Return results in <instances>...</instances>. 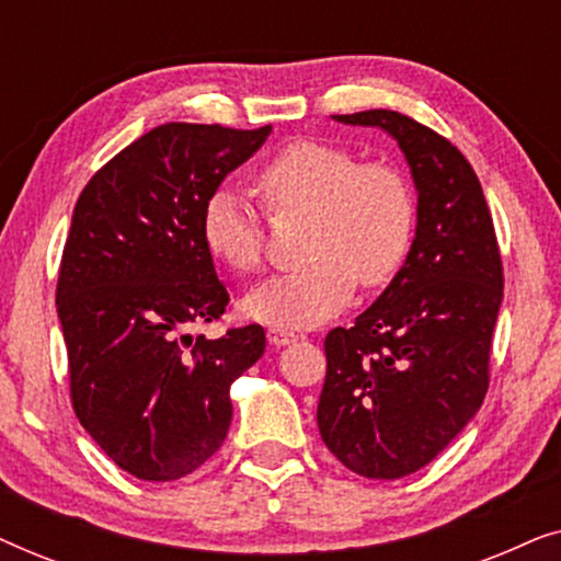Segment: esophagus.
<instances>
[{"mask_svg": "<svg viewBox=\"0 0 561 561\" xmlns=\"http://www.w3.org/2000/svg\"><path fill=\"white\" fill-rule=\"evenodd\" d=\"M296 340H298V334L290 332V329H286V327H271V329H267V342L275 344V347H286V344L296 342Z\"/></svg>", "mask_w": 561, "mask_h": 561, "instance_id": "1", "label": "esophagus"}]
</instances>
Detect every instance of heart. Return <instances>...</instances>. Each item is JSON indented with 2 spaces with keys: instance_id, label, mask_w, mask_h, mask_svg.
Segmentation results:
<instances>
[{
  "instance_id": "obj_1",
  "label": "heart",
  "mask_w": 561,
  "mask_h": 561,
  "mask_svg": "<svg viewBox=\"0 0 561 561\" xmlns=\"http://www.w3.org/2000/svg\"><path fill=\"white\" fill-rule=\"evenodd\" d=\"M267 209H309L306 263L275 273L242 298L250 319L280 327L319 324L365 288L396 278L413 248L416 198L396 165L359 163L340 145L296 140L255 173ZM202 240L221 265L255 271L265 221L234 186H217L202 209Z\"/></svg>"
}]
</instances>
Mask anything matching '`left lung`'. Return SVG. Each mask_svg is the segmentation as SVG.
I'll list each match as a JSON object with an SVG mask.
<instances>
[{"mask_svg":"<svg viewBox=\"0 0 561 561\" xmlns=\"http://www.w3.org/2000/svg\"><path fill=\"white\" fill-rule=\"evenodd\" d=\"M393 137L419 194L401 271L350 329L327 334L317 424L347 470L398 480L432 462L488 393L503 301L493 217L467 158L405 114H334Z\"/></svg>","mask_w":561,"mask_h":561,"instance_id":"left-lung-1","label":"left lung"}]
</instances>
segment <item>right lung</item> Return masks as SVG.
<instances>
[{"label": "right lung", "mask_w": 561, "mask_h": 561, "mask_svg": "<svg viewBox=\"0 0 561 561\" xmlns=\"http://www.w3.org/2000/svg\"><path fill=\"white\" fill-rule=\"evenodd\" d=\"M271 125L168 122L81 191L56 306L71 403L112 462L140 480L186 478L221 447L229 386L265 352L260 324L191 334L229 304L202 240L206 196L255 156Z\"/></svg>", "instance_id": "obj_1"}]
</instances>
